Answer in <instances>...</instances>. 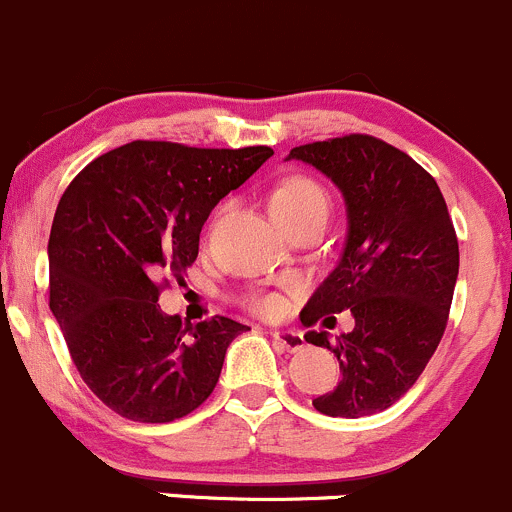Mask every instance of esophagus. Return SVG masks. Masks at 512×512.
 <instances>
[{"mask_svg": "<svg viewBox=\"0 0 512 512\" xmlns=\"http://www.w3.org/2000/svg\"><path fill=\"white\" fill-rule=\"evenodd\" d=\"M271 336H273V341H276L278 346H281L283 351H288V353H296V351H301L303 346H306L303 336H301V333H296V331H273Z\"/></svg>", "mask_w": 512, "mask_h": 512, "instance_id": "esophagus-1", "label": "esophagus"}]
</instances>
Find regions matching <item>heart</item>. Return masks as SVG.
I'll return each mask as SVG.
<instances>
[{
    "instance_id": "obj_1",
    "label": "heart",
    "mask_w": 512,
    "mask_h": 512,
    "mask_svg": "<svg viewBox=\"0 0 512 512\" xmlns=\"http://www.w3.org/2000/svg\"><path fill=\"white\" fill-rule=\"evenodd\" d=\"M271 209L276 214L278 221L293 219L298 214H306L313 209H326L328 211V194L323 191V186L318 181H313L311 176L293 174L286 176L281 184L273 189L271 194ZM251 311H256L258 316H281L286 311V301H283L278 293H258L249 301Z\"/></svg>"
}]
</instances>
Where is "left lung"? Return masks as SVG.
<instances>
[{
	"label": "left lung",
	"instance_id": "8db88e82",
	"mask_svg": "<svg viewBox=\"0 0 512 512\" xmlns=\"http://www.w3.org/2000/svg\"><path fill=\"white\" fill-rule=\"evenodd\" d=\"M328 176L348 206L341 261L301 311L306 328L351 311L353 331L306 341L336 353L341 381L313 401L323 416L361 418L391 408L418 381L448 326L458 278V236L433 176L371 134L291 149Z\"/></svg>",
	"mask_w": 512,
	"mask_h": 512
}]
</instances>
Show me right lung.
Returning <instances> with one entry per match:
<instances>
[{"mask_svg":"<svg viewBox=\"0 0 512 512\" xmlns=\"http://www.w3.org/2000/svg\"><path fill=\"white\" fill-rule=\"evenodd\" d=\"M271 154L131 141L86 164L59 199L49 308L82 381L121 418L189 416L219 383L229 343L249 331L226 316L181 323L156 301L199 256L211 209Z\"/></svg>","mask_w":512,"mask_h":512,"instance_id":"1","label":"right lung"}]
</instances>
